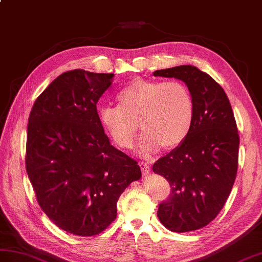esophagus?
Wrapping results in <instances>:
<instances>
[{"label": "esophagus", "instance_id": "1", "mask_svg": "<svg viewBox=\"0 0 262 262\" xmlns=\"http://www.w3.org/2000/svg\"><path fill=\"white\" fill-rule=\"evenodd\" d=\"M139 165H141V168H142V171H143V174H144V175H147V174L150 173V166L148 165L147 163L142 162L141 164H139Z\"/></svg>", "mask_w": 262, "mask_h": 262}]
</instances>
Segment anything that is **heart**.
I'll use <instances>...</instances> for the list:
<instances>
[{
	"label": "heart",
	"instance_id": "1",
	"mask_svg": "<svg viewBox=\"0 0 262 262\" xmlns=\"http://www.w3.org/2000/svg\"><path fill=\"white\" fill-rule=\"evenodd\" d=\"M117 100V106L100 108L99 120L121 148L133 147L138 121L144 130L138 151L144 157L155 154L163 145H180L192 129L195 106L191 91L181 81L137 79L119 91Z\"/></svg>",
	"mask_w": 262,
	"mask_h": 262
}]
</instances>
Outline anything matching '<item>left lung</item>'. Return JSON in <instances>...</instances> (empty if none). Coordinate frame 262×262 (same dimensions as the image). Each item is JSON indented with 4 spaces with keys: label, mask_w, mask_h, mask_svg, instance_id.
<instances>
[{
    "label": "left lung",
    "mask_w": 262,
    "mask_h": 262,
    "mask_svg": "<svg viewBox=\"0 0 262 262\" xmlns=\"http://www.w3.org/2000/svg\"><path fill=\"white\" fill-rule=\"evenodd\" d=\"M154 76L183 81L195 106L187 137L153 165L172 188L157 216L173 232H188L209 224L230 195L238 169V128L223 88L196 67L156 70Z\"/></svg>",
    "instance_id": "obj_1"
}]
</instances>
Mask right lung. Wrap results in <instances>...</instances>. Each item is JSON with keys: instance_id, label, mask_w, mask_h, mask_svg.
<instances>
[{"instance_id": "obj_1", "label": "right lung", "mask_w": 262, "mask_h": 262, "mask_svg": "<svg viewBox=\"0 0 262 262\" xmlns=\"http://www.w3.org/2000/svg\"><path fill=\"white\" fill-rule=\"evenodd\" d=\"M113 77L67 71L29 116L26 165L38 203L57 227L80 236L105 230L121 193L142 178L137 162L109 142L97 113Z\"/></svg>"}]
</instances>
